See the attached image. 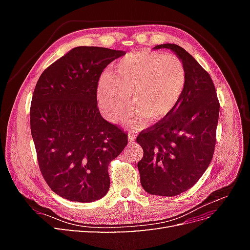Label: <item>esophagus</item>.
I'll return each instance as SVG.
<instances>
[{"label": "esophagus", "mask_w": 250, "mask_h": 250, "mask_svg": "<svg viewBox=\"0 0 250 250\" xmlns=\"http://www.w3.org/2000/svg\"><path fill=\"white\" fill-rule=\"evenodd\" d=\"M128 141H129L130 143L135 142V135H134V134H132V133H129V134H128Z\"/></svg>", "instance_id": "34e87169"}]
</instances>
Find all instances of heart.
<instances>
[{"label": "heart", "mask_w": 250, "mask_h": 250, "mask_svg": "<svg viewBox=\"0 0 250 250\" xmlns=\"http://www.w3.org/2000/svg\"><path fill=\"white\" fill-rule=\"evenodd\" d=\"M186 70L181 60L172 54L137 51L113 65L110 74L101 77L97 98L103 116L117 122L127 105V96L134 109L127 125L141 128L148 119L160 122L175 109L186 86Z\"/></svg>", "instance_id": "obj_1"}]
</instances>
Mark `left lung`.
<instances>
[{
    "label": "left lung",
    "instance_id": "8db88e82",
    "mask_svg": "<svg viewBox=\"0 0 250 250\" xmlns=\"http://www.w3.org/2000/svg\"><path fill=\"white\" fill-rule=\"evenodd\" d=\"M181 60L186 86L177 106L137 138L144 155L138 163L141 185L151 195L176 196L191 188L213 158L219 101L208 73L175 43L158 44Z\"/></svg>",
    "mask_w": 250,
    "mask_h": 250
}]
</instances>
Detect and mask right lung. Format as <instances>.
Returning <instances> with one entry per match:
<instances>
[{
  "label": "right lung",
  "mask_w": 250,
  "mask_h": 250,
  "mask_svg": "<svg viewBox=\"0 0 250 250\" xmlns=\"http://www.w3.org/2000/svg\"><path fill=\"white\" fill-rule=\"evenodd\" d=\"M124 51L76 47L42 72L30 108L40 169L53 192L93 202L109 190L108 165L127 145V134L100 115L98 81Z\"/></svg>",
  "instance_id": "obj_1"
}]
</instances>
